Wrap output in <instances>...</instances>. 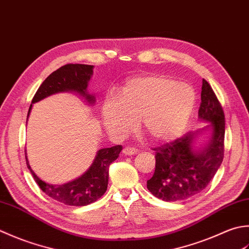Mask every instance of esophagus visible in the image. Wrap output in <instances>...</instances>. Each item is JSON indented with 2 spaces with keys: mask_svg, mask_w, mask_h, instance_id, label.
I'll list each match as a JSON object with an SVG mask.
<instances>
[{
  "mask_svg": "<svg viewBox=\"0 0 249 249\" xmlns=\"http://www.w3.org/2000/svg\"><path fill=\"white\" fill-rule=\"evenodd\" d=\"M123 153H124V156H132V155H135L136 153H138V149L133 148V147L126 146V147H124V148Z\"/></svg>",
  "mask_w": 249,
  "mask_h": 249,
  "instance_id": "1",
  "label": "esophagus"
}]
</instances>
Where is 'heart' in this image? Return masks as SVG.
I'll use <instances>...</instances> for the list:
<instances>
[{
  "label": "heart",
  "instance_id": "heart-1",
  "mask_svg": "<svg viewBox=\"0 0 249 249\" xmlns=\"http://www.w3.org/2000/svg\"><path fill=\"white\" fill-rule=\"evenodd\" d=\"M196 104L188 84L176 83L164 75L141 76L125 83L118 98L105 100L103 121L110 133L125 136L142 129L155 143H167L184 132Z\"/></svg>",
  "mask_w": 249,
  "mask_h": 249
}]
</instances>
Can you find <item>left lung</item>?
Wrapping results in <instances>:
<instances>
[{"instance_id":"obj_1","label":"left lung","mask_w":249,"mask_h":249,"mask_svg":"<svg viewBox=\"0 0 249 249\" xmlns=\"http://www.w3.org/2000/svg\"><path fill=\"white\" fill-rule=\"evenodd\" d=\"M199 118L210 124L154 148L156 169L153 177L147 180V188L161 200L174 202L190 199L206 188L219 169L225 153V114L205 79L202 80ZM207 128L211 130L209 142L196 150L194 139Z\"/></svg>"}]
</instances>
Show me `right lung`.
<instances>
[{"instance_id":"add662e5","label":"right lung","mask_w":249,"mask_h":249,"mask_svg":"<svg viewBox=\"0 0 249 249\" xmlns=\"http://www.w3.org/2000/svg\"><path fill=\"white\" fill-rule=\"evenodd\" d=\"M92 70L93 65L88 64L63 65L50 74L39 86L32 99V104L52 94L65 92V91L78 93L85 98L88 103L94 104V95L87 92L88 83L93 74ZM32 104L30 105L28 117L31 111ZM121 150H123L121 145L98 150L89 169L78 178L63 185H52L42 180L30 166L27 154H25V161L35 182L48 196L67 205L85 206L100 199L107 190L109 165L111 162L118 158Z\"/></svg>"}]
</instances>
